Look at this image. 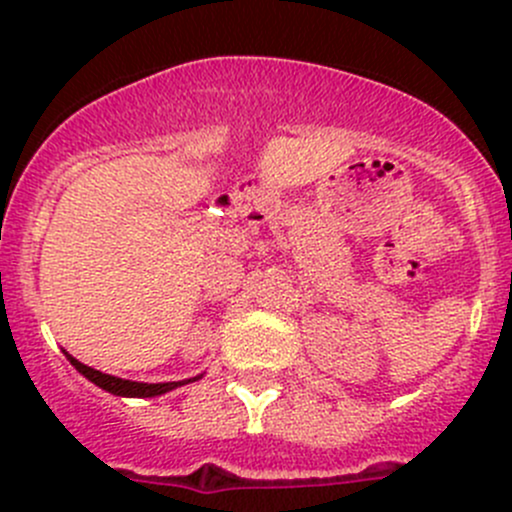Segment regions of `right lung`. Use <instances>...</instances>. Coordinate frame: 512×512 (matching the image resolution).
I'll return each mask as SVG.
<instances>
[{"mask_svg":"<svg viewBox=\"0 0 512 512\" xmlns=\"http://www.w3.org/2000/svg\"><path fill=\"white\" fill-rule=\"evenodd\" d=\"M69 361L81 371V374L86 376V379L94 381L96 386H101L103 391H108V394H116V396H131V399H151V396H160V394H165V391H173V389H178V386L188 384L190 381L188 379V381H168V384H141V381L118 379V376L103 374V371L91 369V366L81 364L79 359H74V356H69Z\"/></svg>","mask_w":512,"mask_h":512,"instance_id":"right-lung-1","label":"right lung"}]
</instances>
